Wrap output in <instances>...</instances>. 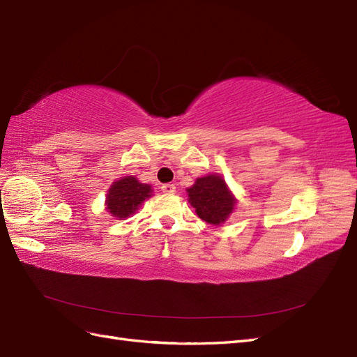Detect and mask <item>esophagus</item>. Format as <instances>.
Listing matches in <instances>:
<instances>
[{
    "label": "esophagus",
    "mask_w": 357,
    "mask_h": 357,
    "mask_svg": "<svg viewBox=\"0 0 357 357\" xmlns=\"http://www.w3.org/2000/svg\"><path fill=\"white\" fill-rule=\"evenodd\" d=\"M160 190L164 192V193H168V195H169V193H174L176 192V186L171 185V183H165V185L160 186Z\"/></svg>",
    "instance_id": "1"
}]
</instances>
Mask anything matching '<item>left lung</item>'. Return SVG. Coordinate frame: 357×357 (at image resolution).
Here are the masks:
<instances>
[{"instance_id":"obj_1","label":"left lung","mask_w":357,"mask_h":357,"mask_svg":"<svg viewBox=\"0 0 357 357\" xmlns=\"http://www.w3.org/2000/svg\"><path fill=\"white\" fill-rule=\"evenodd\" d=\"M189 202L202 220L211 225L223 223L232 213L235 199L219 176L197 178L195 185L188 189Z\"/></svg>"}]
</instances>
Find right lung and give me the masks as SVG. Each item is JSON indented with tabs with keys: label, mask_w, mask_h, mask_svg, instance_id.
I'll return each instance as SVG.
<instances>
[{
	"label": "right lung",
	"mask_w": 357,
	"mask_h": 357,
	"mask_svg": "<svg viewBox=\"0 0 357 357\" xmlns=\"http://www.w3.org/2000/svg\"><path fill=\"white\" fill-rule=\"evenodd\" d=\"M152 189L143 185L135 177H123L114 181L109 193H107V210L114 218L125 219L138 210L146 198L150 197Z\"/></svg>",
	"instance_id": "right-lung-1"
}]
</instances>
